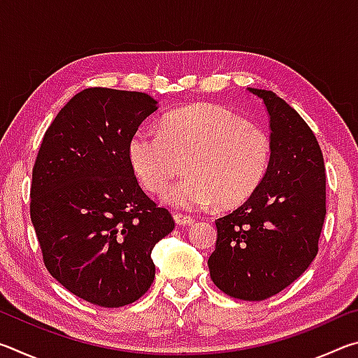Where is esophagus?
Instances as JSON below:
<instances>
[{
	"mask_svg": "<svg viewBox=\"0 0 358 358\" xmlns=\"http://www.w3.org/2000/svg\"><path fill=\"white\" fill-rule=\"evenodd\" d=\"M173 220L175 222L178 224V226H191L194 222V217L189 215H183V213H175L173 215Z\"/></svg>",
	"mask_w": 358,
	"mask_h": 358,
	"instance_id": "1",
	"label": "esophagus"
}]
</instances>
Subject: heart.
I'll list each match as a JSON object with an SVG mask.
<instances>
[{
    "label": "heart",
    "mask_w": 358,
    "mask_h": 358,
    "mask_svg": "<svg viewBox=\"0 0 358 358\" xmlns=\"http://www.w3.org/2000/svg\"><path fill=\"white\" fill-rule=\"evenodd\" d=\"M137 178L151 192L164 191L185 160L188 173L164 192L178 208L221 207L246 201L264 180L270 143L262 131L227 108L197 104L167 113L159 132L142 128L128 145Z\"/></svg>",
    "instance_id": "1"
}]
</instances>
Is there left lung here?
<instances>
[{"instance_id":"1","label":"left lung","mask_w":358,"mask_h":358,"mask_svg":"<svg viewBox=\"0 0 358 358\" xmlns=\"http://www.w3.org/2000/svg\"><path fill=\"white\" fill-rule=\"evenodd\" d=\"M270 118L265 177L237 210L216 220L208 259L216 287L260 301L290 286L316 257L325 220V167L316 136L273 92L248 88Z\"/></svg>"}]
</instances>
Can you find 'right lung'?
<instances>
[{"label": "right lung", "instance_id": "1", "mask_svg": "<svg viewBox=\"0 0 358 358\" xmlns=\"http://www.w3.org/2000/svg\"><path fill=\"white\" fill-rule=\"evenodd\" d=\"M156 104L138 92L83 90L48 126L36 157L29 215L44 265L93 305L141 299L155 280L151 251L175 229L171 211L143 192L128 156Z\"/></svg>", "mask_w": 358, "mask_h": 358}]
</instances>
